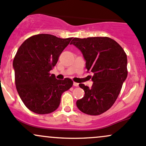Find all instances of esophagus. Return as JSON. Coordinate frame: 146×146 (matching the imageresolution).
Here are the masks:
<instances>
[{"label":"esophagus","mask_w":146,"mask_h":146,"mask_svg":"<svg viewBox=\"0 0 146 146\" xmlns=\"http://www.w3.org/2000/svg\"><path fill=\"white\" fill-rule=\"evenodd\" d=\"M73 86H75V87H78V83H76V82H74V83H73Z\"/></svg>","instance_id":"esophagus-1"}]
</instances>
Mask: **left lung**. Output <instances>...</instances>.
I'll list each match as a JSON object with an SVG mask.
<instances>
[{"label": "left lung", "mask_w": 146, "mask_h": 146, "mask_svg": "<svg viewBox=\"0 0 146 146\" xmlns=\"http://www.w3.org/2000/svg\"><path fill=\"white\" fill-rule=\"evenodd\" d=\"M70 44L81 52L88 72L93 74L90 88L79 84L85 95L77 100L76 106L85 114L99 115L112 107L120 93L127 76V55L108 37L74 38Z\"/></svg>", "instance_id": "8db88e82"}]
</instances>
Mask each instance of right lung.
Returning a JSON list of instances; mask_svg holds the SVG:
<instances>
[{"label": "right lung", "instance_id": "obj_1", "mask_svg": "<svg viewBox=\"0 0 146 146\" xmlns=\"http://www.w3.org/2000/svg\"><path fill=\"white\" fill-rule=\"evenodd\" d=\"M72 38L40 34L23 42L13 60L16 90L25 106L38 114L58 108L60 97L73 85L70 78L58 80L50 73Z\"/></svg>", "mask_w": 146, "mask_h": 146}]
</instances>
